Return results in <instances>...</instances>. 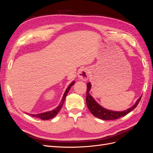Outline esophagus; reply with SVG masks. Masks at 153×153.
I'll list each match as a JSON object with an SVG mask.
<instances>
[{
    "mask_svg": "<svg viewBox=\"0 0 153 153\" xmlns=\"http://www.w3.org/2000/svg\"><path fill=\"white\" fill-rule=\"evenodd\" d=\"M78 76L83 81H87L89 78V70L87 68L81 69L78 72Z\"/></svg>",
    "mask_w": 153,
    "mask_h": 153,
    "instance_id": "1",
    "label": "esophagus"
}]
</instances>
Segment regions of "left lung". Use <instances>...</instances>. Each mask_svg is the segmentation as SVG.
<instances>
[{
    "instance_id": "1",
    "label": "left lung",
    "mask_w": 153,
    "mask_h": 153,
    "mask_svg": "<svg viewBox=\"0 0 153 153\" xmlns=\"http://www.w3.org/2000/svg\"><path fill=\"white\" fill-rule=\"evenodd\" d=\"M91 82H88L87 84V96H86V103L88 108L90 110V112L94 117H98L99 119L103 120H115L121 117L125 116L128 113L132 111L134 108L137 107L138 104L139 103V101L141 100L142 96L138 98L135 103L131 107L124 111H113L111 110L106 109L102 106H101L97 101L94 99L90 94L89 91L91 89Z\"/></svg>"
}]
</instances>
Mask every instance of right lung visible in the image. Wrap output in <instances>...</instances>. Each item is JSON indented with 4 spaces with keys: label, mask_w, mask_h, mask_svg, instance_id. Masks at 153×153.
Masks as SVG:
<instances>
[{
    "label": "right lung",
    "mask_w": 153,
    "mask_h": 153,
    "mask_svg": "<svg viewBox=\"0 0 153 153\" xmlns=\"http://www.w3.org/2000/svg\"><path fill=\"white\" fill-rule=\"evenodd\" d=\"M75 81H73L69 85V86L67 87V89H66L65 92H64V95L62 96V98L61 101V102H60L59 105L57 106L56 108L55 109L52 110H50V111H48V112H43V113H41V114H27L32 117H38L39 118L42 120H48L50 119H52L53 117H54L55 116H56L57 114H58V112H59V110H61V108H62V106L64 103V101H65L66 99V97L69 91L70 90L71 87L72 85H74L75 84Z\"/></svg>",
    "instance_id": "obj_1"
}]
</instances>
